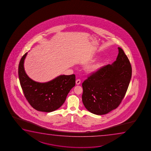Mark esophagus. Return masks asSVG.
Returning a JSON list of instances; mask_svg holds the SVG:
<instances>
[{
    "instance_id": "esophagus-1",
    "label": "esophagus",
    "mask_w": 151,
    "mask_h": 151,
    "mask_svg": "<svg viewBox=\"0 0 151 151\" xmlns=\"http://www.w3.org/2000/svg\"><path fill=\"white\" fill-rule=\"evenodd\" d=\"M81 83V79H77L76 81V85H79Z\"/></svg>"
}]
</instances>
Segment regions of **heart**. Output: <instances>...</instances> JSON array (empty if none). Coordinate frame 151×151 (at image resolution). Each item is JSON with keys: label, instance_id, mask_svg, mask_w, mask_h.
Here are the masks:
<instances>
[{"label": "heart", "instance_id": "obj_1", "mask_svg": "<svg viewBox=\"0 0 151 151\" xmlns=\"http://www.w3.org/2000/svg\"><path fill=\"white\" fill-rule=\"evenodd\" d=\"M101 66V62H96L90 66L87 67V72L89 73H94L99 70Z\"/></svg>", "mask_w": 151, "mask_h": 151}]
</instances>
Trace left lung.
Instances as JSON below:
<instances>
[{
	"label": "left lung",
	"mask_w": 151,
	"mask_h": 151,
	"mask_svg": "<svg viewBox=\"0 0 151 151\" xmlns=\"http://www.w3.org/2000/svg\"><path fill=\"white\" fill-rule=\"evenodd\" d=\"M116 61L88 76L82 83V101L92 114L103 115L116 109L124 99L132 77L129 60L121 48Z\"/></svg>",
	"instance_id": "left-lung-1"
}]
</instances>
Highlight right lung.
I'll use <instances>...</instances> for the list:
<instances>
[{"label":"right lung","mask_w":151,"mask_h":151,"mask_svg":"<svg viewBox=\"0 0 151 151\" xmlns=\"http://www.w3.org/2000/svg\"><path fill=\"white\" fill-rule=\"evenodd\" d=\"M27 52L19 65V80L25 97L32 107L40 111L50 112L61 106L71 89L75 85V75H60L45 83L35 82L25 73L24 61Z\"/></svg>","instance_id":"obj_1"}]
</instances>
